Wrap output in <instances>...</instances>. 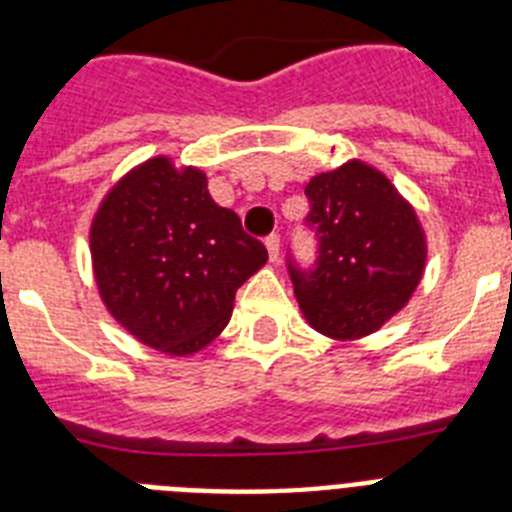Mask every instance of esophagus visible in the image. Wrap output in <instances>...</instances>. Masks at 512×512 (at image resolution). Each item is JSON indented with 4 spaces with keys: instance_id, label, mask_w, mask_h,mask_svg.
<instances>
[{
    "instance_id": "obj_1",
    "label": "esophagus",
    "mask_w": 512,
    "mask_h": 512,
    "mask_svg": "<svg viewBox=\"0 0 512 512\" xmlns=\"http://www.w3.org/2000/svg\"><path fill=\"white\" fill-rule=\"evenodd\" d=\"M266 251H269V259L271 261H277L279 259V251H282V241H279V235H269L266 238Z\"/></svg>"
}]
</instances>
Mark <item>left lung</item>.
I'll return each instance as SVG.
<instances>
[{"instance_id": "8db88e82", "label": "left lung", "mask_w": 512, "mask_h": 512, "mask_svg": "<svg viewBox=\"0 0 512 512\" xmlns=\"http://www.w3.org/2000/svg\"><path fill=\"white\" fill-rule=\"evenodd\" d=\"M305 194L320 256L315 271L289 264L295 297L318 333L359 341L413 297L428 259L425 230L395 184L359 158L315 174Z\"/></svg>"}]
</instances>
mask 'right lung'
Wrapping results in <instances>:
<instances>
[{"mask_svg":"<svg viewBox=\"0 0 512 512\" xmlns=\"http://www.w3.org/2000/svg\"><path fill=\"white\" fill-rule=\"evenodd\" d=\"M99 297L112 318L169 356H192L228 325L235 292L266 264L205 171L153 156L104 194L89 228Z\"/></svg>","mask_w":512,"mask_h":512,"instance_id":"right-lung-1","label":"right lung"}]
</instances>
